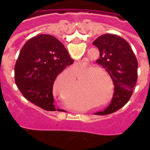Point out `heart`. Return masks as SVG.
<instances>
[{
	"instance_id": "b5f03b06",
	"label": "heart",
	"mask_w": 150,
	"mask_h": 150,
	"mask_svg": "<svg viewBox=\"0 0 150 150\" xmlns=\"http://www.w3.org/2000/svg\"><path fill=\"white\" fill-rule=\"evenodd\" d=\"M90 71H91V69L88 67H86L83 71L75 73V74L79 79L83 78L86 74L89 73L84 78V81H87V83L81 88L80 91L82 94L88 93V91H93L96 90L97 87L101 81L100 77H98L97 76H95V74L97 72L96 71H93L91 72ZM74 85H75V78H74V75H72L71 74L64 73V74H61L60 76H59L55 79L53 83V88L56 91H59V90L62 88H72L74 86Z\"/></svg>"
}]
</instances>
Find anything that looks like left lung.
Returning <instances> with one entry per match:
<instances>
[{"label": "left lung", "mask_w": 150, "mask_h": 150, "mask_svg": "<svg viewBox=\"0 0 150 150\" xmlns=\"http://www.w3.org/2000/svg\"><path fill=\"white\" fill-rule=\"evenodd\" d=\"M100 51L96 61L108 73L114 84V92L110 104L104 111L95 115L114 112L129 100L137 79L138 63L134 53L125 40L117 35L106 34L93 42Z\"/></svg>", "instance_id": "8db88e82"}]
</instances>
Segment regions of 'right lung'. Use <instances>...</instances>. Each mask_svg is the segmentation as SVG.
Instances as JSON below:
<instances>
[{
  "label": "right lung",
  "instance_id": "obj_1",
  "mask_svg": "<svg viewBox=\"0 0 150 150\" xmlns=\"http://www.w3.org/2000/svg\"><path fill=\"white\" fill-rule=\"evenodd\" d=\"M73 63L59 40L50 34H40L28 40L21 50L16 62L15 82L27 100L43 110L55 111L54 81Z\"/></svg>",
  "mask_w": 150,
  "mask_h": 150
}]
</instances>
